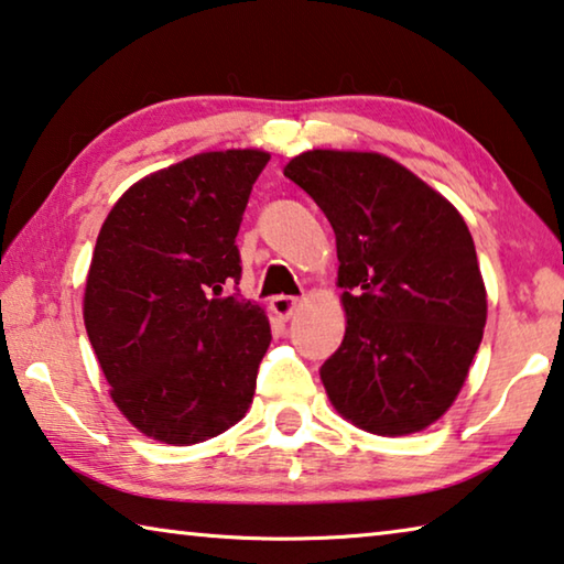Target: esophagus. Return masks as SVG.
Masks as SVG:
<instances>
[{
    "label": "esophagus",
    "instance_id": "obj_1",
    "mask_svg": "<svg viewBox=\"0 0 564 564\" xmlns=\"http://www.w3.org/2000/svg\"><path fill=\"white\" fill-rule=\"evenodd\" d=\"M296 308H299V301L291 299V296L271 299V311L283 321H289L293 314H296Z\"/></svg>",
    "mask_w": 564,
    "mask_h": 564
}]
</instances>
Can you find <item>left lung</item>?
<instances>
[{"label":"left lung","instance_id":"8db88e82","mask_svg":"<svg viewBox=\"0 0 564 564\" xmlns=\"http://www.w3.org/2000/svg\"><path fill=\"white\" fill-rule=\"evenodd\" d=\"M283 175L336 234L346 334L321 366L330 406L369 434L422 432L459 397L487 324L467 223L381 153L306 150Z\"/></svg>","mask_w":564,"mask_h":564}]
</instances>
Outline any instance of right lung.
<instances>
[{
  "label": "right lung",
  "mask_w": 564,
  "mask_h": 564,
  "mask_svg": "<svg viewBox=\"0 0 564 564\" xmlns=\"http://www.w3.org/2000/svg\"><path fill=\"white\" fill-rule=\"evenodd\" d=\"M263 150H210L155 170L112 205L87 271L83 318L122 416L150 440L191 446L253 401L271 324L240 281L236 236Z\"/></svg>",
  "instance_id": "1"
}]
</instances>
